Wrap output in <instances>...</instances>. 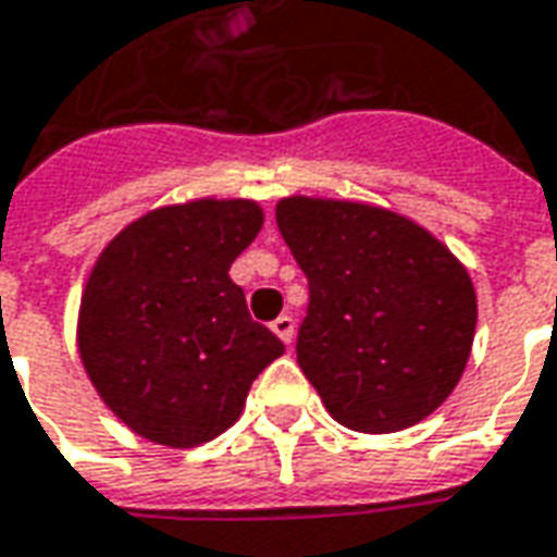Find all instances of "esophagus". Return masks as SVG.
I'll use <instances>...</instances> for the list:
<instances>
[{"instance_id":"esophagus-1","label":"esophagus","mask_w":557,"mask_h":557,"mask_svg":"<svg viewBox=\"0 0 557 557\" xmlns=\"http://www.w3.org/2000/svg\"><path fill=\"white\" fill-rule=\"evenodd\" d=\"M271 332L277 334L283 344H292V337H295V319H292L289 313H283V317H277L271 322Z\"/></svg>"}]
</instances>
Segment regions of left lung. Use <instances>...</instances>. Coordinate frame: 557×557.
<instances>
[{
  "instance_id": "obj_1",
  "label": "left lung",
  "mask_w": 557,
  "mask_h": 557,
  "mask_svg": "<svg viewBox=\"0 0 557 557\" xmlns=\"http://www.w3.org/2000/svg\"><path fill=\"white\" fill-rule=\"evenodd\" d=\"M277 228L307 277L295 356L325 410L364 434L434 413L476 332L465 265L422 225L359 201L283 198Z\"/></svg>"
}]
</instances>
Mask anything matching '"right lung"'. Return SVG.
<instances>
[{
  "label": "right lung",
  "instance_id": "1",
  "mask_svg": "<svg viewBox=\"0 0 557 557\" xmlns=\"http://www.w3.org/2000/svg\"><path fill=\"white\" fill-rule=\"evenodd\" d=\"M259 228L256 201L201 198L135 220L99 256L77 346L96 392L135 434L174 449L220 437L283 356L228 277Z\"/></svg>",
  "mask_w": 557,
  "mask_h": 557
}]
</instances>
